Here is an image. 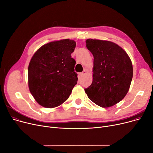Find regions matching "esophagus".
Here are the masks:
<instances>
[{
	"label": "esophagus",
	"mask_w": 153,
	"mask_h": 153,
	"mask_svg": "<svg viewBox=\"0 0 153 153\" xmlns=\"http://www.w3.org/2000/svg\"><path fill=\"white\" fill-rule=\"evenodd\" d=\"M86 74V70H83L82 72H81V73H79V76H82L83 75H84L85 74Z\"/></svg>",
	"instance_id": "1"
}]
</instances>
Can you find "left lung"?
Wrapping results in <instances>:
<instances>
[{
  "label": "left lung",
  "mask_w": 153,
  "mask_h": 153,
  "mask_svg": "<svg viewBox=\"0 0 153 153\" xmlns=\"http://www.w3.org/2000/svg\"><path fill=\"white\" fill-rule=\"evenodd\" d=\"M86 48L93 55V81L85 91L97 105L108 108L119 103L129 91L133 65L125 51L107 40L87 39Z\"/></svg>",
  "instance_id": "8db88e82"
}]
</instances>
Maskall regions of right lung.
Wrapping results in <instances>:
<instances>
[{
  "label": "right lung",
  "instance_id": "obj_1",
  "mask_svg": "<svg viewBox=\"0 0 153 153\" xmlns=\"http://www.w3.org/2000/svg\"><path fill=\"white\" fill-rule=\"evenodd\" d=\"M75 47L73 40L51 42L32 57L28 68V88L40 105L55 108L68 98L78 81L76 62L71 55Z\"/></svg>",
  "mask_w": 153,
  "mask_h": 153
}]
</instances>
